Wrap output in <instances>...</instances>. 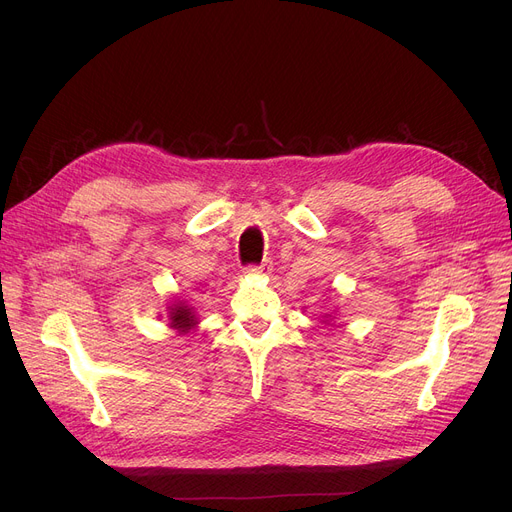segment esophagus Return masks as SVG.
I'll list each match as a JSON object with an SVG mask.
<instances>
[{
    "instance_id": "obj_1",
    "label": "esophagus",
    "mask_w": 512,
    "mask_h": 512,
    "mask_svg": "<svg viewBox=\"0 0 512 512\" xmlns=\"http://www.w3.org/2000/svg\"><path fill=\"white\" fill-rule=\"evenodd\" d=\"M272 267H274L272 261H263L259 265H247L245 274H249V276H267L272 272Z\"/></svg>"
}]
</instances>
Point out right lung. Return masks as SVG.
I'll return each mask as SVG.
<instances>
[{"mask_svg":"<svg viewBox=\"0 0 512 512\" xmlns=\"http://www.w3.org/2000/svg\"><path fill=\"white\" fill-rule=\"evenodd\" d=\"M170 328L178 330L180 334H186L188 330H193L199 321H197V315L193 311V307H188L180 301H176L172 307H170Z\"/></svg>","mask_w":512,"mask_h":512,"instance_id":"right-lung-1","label":"right lung"}]
</instances>
